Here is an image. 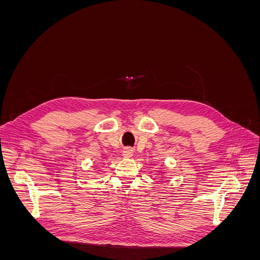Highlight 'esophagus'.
<instances>
[{
  "mask_svg": "<svg viewBox=\"0 0 260 260\" xmlns=\"http://www.w3.org/2000/svg\"><path fill=\"white\" fill-rule=\"evenodd\" d=\"M122 155L124 158H130V157L133 156V149L128 147V148H124L123 152H122Z\"/></svg>",
  "mask_w": 260,
  "mask_h": 260,
  "instance_id": "34e87169",
  "label": "esophagus"
}]
</instances>
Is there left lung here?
Returning a JSON list of instances; mask_svg holds the SVG:
<instances>
[{
    "instance_id": "8db88e82",
    "label": "left lung",
    "mask_w": 260,
    "mask_h": 260,
    "mask_svg": "<svg viewBox=\"0 0 260 260\" xmlns=\"http://www.w3.org/2000/svg\"><path fill=\"white\" fill-rule=\"evenodd\" d=\"M161 177H162V176H161Z\"/></svg>"
}]
</instances>
